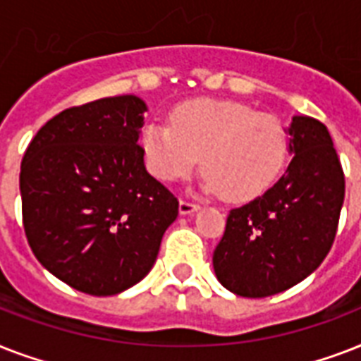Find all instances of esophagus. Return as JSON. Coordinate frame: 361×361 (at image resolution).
Returning <instances> with one entry per match:
<instances>
[{"instance_id":"1","label":"esophagus","mask_w":361,"mask_h":361,"mask_svg":"<svg viewBox=\"0 0 361 361\" xmlns=\"http://www.w3.org/2000/svg\"><path fill=\"white\" fill-rule=\"evenodd\" d=\"M198 204L195 202H189V200H180V214L181 215H189V214H195V212H198Z\"/></svg>"}]
</instances>
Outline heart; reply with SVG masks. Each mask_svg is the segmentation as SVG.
Here are the masks:
<instances>
[{
    "label": "heart",
    "mask_w": 361,
    "mask_h": 361,
    "mask_svg": "<svg viewBox=\"0 0 361 361\" xmlns=\"http://www.w3.org/2000/svg\"><path fill=\"white\" fill-rule=\"evenodd\" d=\"M169 121L147 123L140 136L147 170L164 183L187 178L200 161L204 191L221 192L228 202H249L285 169L286 129L275 116L249 104L192 99L178 104Z\"/></svg>",
    "instance_id": "obj_1"
}]
</instances>
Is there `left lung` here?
<instances>
[{"mask_svg": "<svg viewBox=\"0 0 361 361\" xmlns=\"http://www.w3.org/2000/svg\"><path fill=\"white\" fill-rule=\"evenodd\" d=\"M286 133V172L262 197L231 209L214 251L217 279L238 296H274L298 285L336 240L345 174L330 133L309 116H294Z\"/></svg>", "mask_w": 361, "mask_h": 361, "instance_id": "left-lung-1", "label": "left lung"}]
</instances>
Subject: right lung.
Instances as JSON below:
<instances>
[{
  "label": "right lung",
  "instance_id": "right-lung-1",
  "mask_svg": "<svg viewBox=\"0 0 361 361\" xmlns=\"http://www.w3.org/2000/svg\"><path fill=\"white\" fill-rule=\"evenodd\" d=\"M136 95L73 106L42 125L20 166L31 251L58 279L114 296L149 274L178 198L147 174Z\"/></svg>",
  "mask_w": 361,
  "mask_h": 361
}]
</instances>
